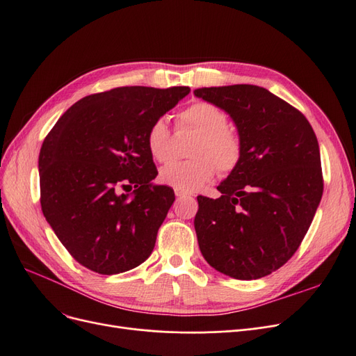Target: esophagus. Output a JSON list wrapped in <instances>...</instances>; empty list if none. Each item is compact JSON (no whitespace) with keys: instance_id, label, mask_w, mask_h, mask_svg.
Instances as JSON below:
<instances>
[{"instance_id":"34e87169","label":"esophagus","mask_w":356,"mask_h":356,"mask_svg":"<svg viewBox=\"0 0 356 356\" xmlns=\"http://www.w3.org/2000/svg\"><path fill=\"white\" fill-rule=\"evenodd\" d=\"M187 195H188L187 191H182V190L175 188V196H177V197H182V196H187Z\"/></svg>"}]
</instances>
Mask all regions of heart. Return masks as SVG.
<instances>
[{"label":"heart","instance_id":"heart-1","mask_svg":"<svg viewBox=\"0 0 356 356\" xmlns=\"http://www.w3.org/2000/svg\"><path fill=\"white\" fill-rule=\"evenodd\" d=\"M229 124V115L220 106L196 101L178 114V126L199 132L191 145L188 160L170 161L160 169L159 179L165 186L182 191H196L213 175H229L239 168L243 157L241 135ZM145 144L152 157L165 163L172 157V134L165 118H157L148 126Z\"/></svg>","mask_w":356,"mask_h":356}]
</instances>
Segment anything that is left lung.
<instances>
[{"label":"left lung","mask_w":356,"mask_h":356,"mask_svg":"<svg viewBox=\"0 0 356 356\" xmlns=\"http://www.w3.org/2000/svg\"><path fill=\"white\" fill-rule=\"evenodd\" d=\"M227 111L243 143L239 168L197 196L195 218L202 255L215 270L260 279L296 254L324 191L316 135L293 105L254 84L195 90Z\"/></svg>","instance_id":"1"}]
</instances>
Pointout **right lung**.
Listing matches in <instances>:
<instances>
[{"label":"right lung","instance_id":"right-lung-1","mask_svg":"<svg viewBox=\"0 0 356 356\" xmlns=\"http://www.w3.org/2000/svg\"><path fill=\"white\" fill-rule=\"evenodd\" d=\"M188 92L184 86H126L93 93L47 134L38 159L41 209L71 257L89 270L123 273L153 252L175 193L152 186L157 168L145 134Z\"/></svg>","mask_w":356,"mask_h":356}]
</instances>
